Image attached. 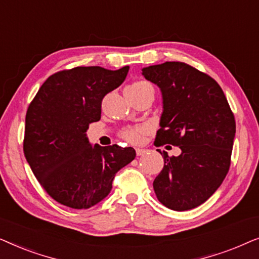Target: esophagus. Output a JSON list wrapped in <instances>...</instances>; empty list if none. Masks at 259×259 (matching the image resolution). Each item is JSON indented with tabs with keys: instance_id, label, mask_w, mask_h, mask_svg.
<instances>
[{
	"instance_id": "esophagus-1",
	"label": "esophagus",
	"mask_w": 259,
	"mask_h": 259,
	"mask_svg": "<svg viewBox=\"0 0 259 259\" xmlns=\"http://www.w3.org/2000/svg\"><path fill=\"white\" fill-rule=\"evenodd\" d=\"M136 152H137V155H143L146 153V150H144V148H137Z\"/></svg>"
}]
</instances>
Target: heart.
Instances as JSON below:
<instances>
[{"instance_id": "1", "label": "heart", "mask_w": 259, "mask_h": 259, "mask_svg": "<svg viewBox=\"0 0 259 259\" xmlns=\"http://www.w3.org/2000/svg\"><path fill=\"white\" fill-rule=\"evenodd\" d=\"M150 87H152V86L148 82H146V81H137V82L130 84V86L127 87L126 90H131V91H134V92H140V91L146 90V88H150ZM145 131H146L145 127L128 128V130L123 131L122 137L125 138L127 141H130V143L138 144V143H140V141H141V138H143V134L145 133Z\"/></svg>"}]
</instances>
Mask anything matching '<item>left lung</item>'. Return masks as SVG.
Here are the masks:
<instances>
[{
  "instance_id": "obj_1",
  "label": "left lung",
  "mask_w": 259,
  "mask_h": 259,
  "mask_svg": "<svg viewBox=\"0 0 259 259\" xmlns=\"http://www.w3.org/2000/svg\"><path fill=\"white\" fill-rule=\"evenodd\" d=\"M143 75L160 88L162 113L155 145L182 151L164 158L153 182L158 200L175 211L199 206L213 194L230 168L236 122L221 86L184 62L144 67Z\"/></svg>"
}]
</instances>
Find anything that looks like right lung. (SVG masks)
Segmentation results:
<instances>
[{
    "instance_id": "add662e5",
    "label": "right lung",
    "mask_w": 259,
    "mask_h": 259,
    "mask_svg": "<svg viewBox=\"0 0 259 259\" xmlns=\"http://www.w3.org/2000/svg\"><path fill=\"white\" fill-rule=\"evenodd\" d=\"M130 67H75L53 74L26 115L23 151L34 176L58 203L81 210L108 196L116 172L136 158L132 147L90 143L88 125L101 118V101L125 81Z\"/></svg>"
}]
</instances>
